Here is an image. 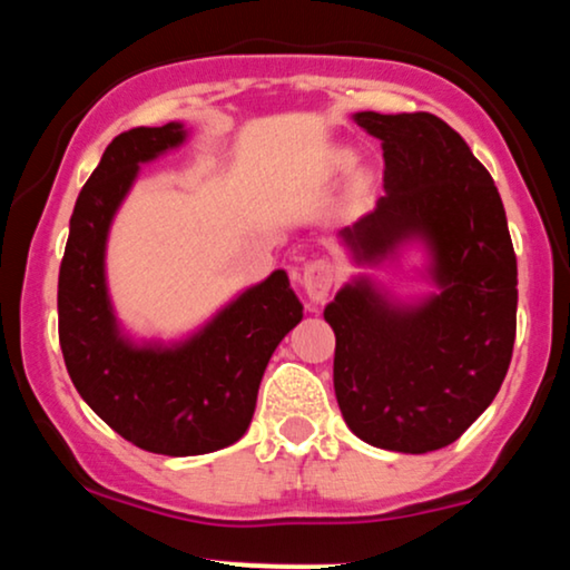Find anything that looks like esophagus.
Segmentation results:
<instances>
[{"instance_id": "1", "label": "esophagus", "mask_w": 570, "mask_h": 570, "mask_svg": "<svg viewBox=\"0 0 570 570\" xmlns=\"http://www.w3.org/2000/svg\"><path fill=\"white\" fill-rule=\"evenodd\" d=\"M335 265H332L330 259H313V263H307L303 271V286L307 297H311L313 303L326 299V294L335 286Z\"/></svg>"}]
</instances>
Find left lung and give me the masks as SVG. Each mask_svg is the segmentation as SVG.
<instances>
[{"label":"left lung","mask_w":570,"mask_h":570,"mask_svg":"<svg viewBox=\"0 0 570 570\" xmlns=\"http://www.w3.org/2000/svg\"><path fill=\"white\" fill-rule=\"evenodd\" d=\"M383 141L385 195L343 238L377 259L421 235L442 292L417 307L345 286L335 330V396L358 440L396 453L455 442L499 394L517 332V257L493 176L436 115L358 112Z\"/></svg>","instance_id":"obj_1"}]
</instances>
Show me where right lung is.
<instances>
[{"mask_svg":"<svg viewBox=\"0 0 570 570\" xmlns=\"http://www.w3.org/2000/svg\"><path fill=\"white\" fill-rule=\"evenodd\" d=\"M181 139L179 122L112 139L75 203L58 271V340L71 383L122 440L160 455H203L238 442L273 351L303 318L289 278L276 271L179 348H134L117 335L104 284L109 222L139 163Z\"/></svg>","mask_w":570,"mask_h":570,"instance_id":"obj_1","label":"right lung"}]
</instances>
